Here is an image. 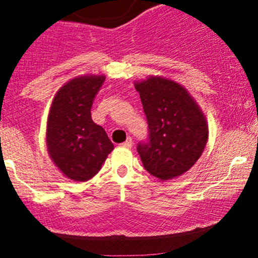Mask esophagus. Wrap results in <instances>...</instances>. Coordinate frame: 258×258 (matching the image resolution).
Returning a JSON list of instances; mask_svg holds the SVG:
<instances>
[{
    "label": "esophagus",
    "mask_w": 258,
    "mask_h": 258,
    "mask_svg": "<svg viewBox=\"0 0 258 258\" xmlns=\"http://www.w3.org/2000/svg\"><path fill=\"white\" fill-rule=\"evenodd\" d=\"M122 147H126V148H131L132 147V139L131 137H128V139L126 140V141L123 142V144H121Z\"/></svg>",
    "instance_id": "obj_1"
}]
</instances>
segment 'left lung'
I'll use <instances>...</instances> for the list:
<instances>
[{
	"label": "left lung",
	"mask_w": 258,
	"mask_h": 258,
	"mask_svg": "<svg viewBox=\"0 0 258 258\" xmlns=\"http://www.w3.org/2000/svg\"><path fill=\"white\" fill-rule=\"evenodd\" d=\"M148 123V140L137 145L147 172L161 181L188 171L205 150L209 124L183 86L163 77L135 83Z\"/></svg>",
	"instance_id": "obj_1"
}]
</instances>
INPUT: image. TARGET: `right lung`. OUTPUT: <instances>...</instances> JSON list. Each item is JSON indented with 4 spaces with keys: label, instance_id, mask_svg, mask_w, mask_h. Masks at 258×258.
I'll return each instance as SVG.
<instances>
[{
    "label": "right lung",
    "instance_id": "1",
    "mask_svg": "<svg viewBox=\"0 0 258 258\" xmlns=\"http://www.w3.org/2000/svg\"><path fill=\"white\" fill-rule=\"evenodd\" d=\"M105 76H80L57 91L47 119L48 155L58 170L74 181H87L102 167L112 142L91 117L93 100Z\"/></svg>",
    "mask_w": 258,
    "mask_h": 258
}]
</instances>
